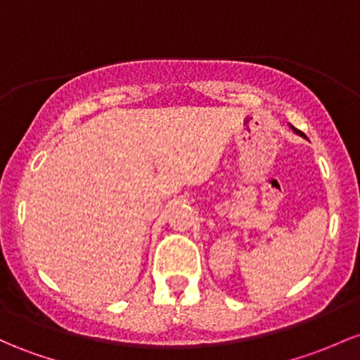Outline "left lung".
I'll return each mask as SVG.
<instances>
[{"label": "left lung", "instance_id": "obj_1", "mask_svg": "<svg viewBox=\"0 0 360 360\" xmlns=\"http://www.w3.org/2000/svg\"><path fill=\"white\" fill-rule=\"evenodd\" d=\"M292 129H294V131H295V133H297V135H301V136H304V133H302V131H299V129H295V128H294V126H292Z\"/></svg>", "mask_w": 360, "mask_h": 360}]
</instances>
